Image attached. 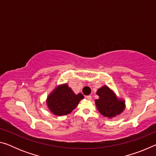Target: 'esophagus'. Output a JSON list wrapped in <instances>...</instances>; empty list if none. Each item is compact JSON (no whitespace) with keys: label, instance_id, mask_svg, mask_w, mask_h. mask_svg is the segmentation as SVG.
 <instances>
[{"label":"esophagus","instance_id":"esophagus-1","mask_svg":"<svg viewBox=\"0 0 156 156\" xmlns=\"http://www.w3.org/2000/svg\"><path fill=\"white\" fill-rule=\"evenodd\" d=\"M85 98L87 100H91V99H92V97H91V96H85Z\"/></svg>","mask_w":156,"mask_h":156}]
</instances>
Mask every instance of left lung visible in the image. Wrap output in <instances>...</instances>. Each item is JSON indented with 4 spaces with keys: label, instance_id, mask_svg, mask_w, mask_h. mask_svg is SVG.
<instances>
[{
    "label": "left lung",
    "instance_id": "8db88e82",
    "mask_svg": "<svg viewBox=\"0 0 156 156\" xmlns=\"http://www.w3.org/2000/svg\"><path fill=\"white\" fill-rule=\"evenodd\" d=\"M99 99L95 100L98 110L105 117L112 118L122 113L125 108V101L118 99L112 89L103 86L96 92Z\"/></svg>",
    "mask_w": 156,
    "mask_h": 156
}]
</instances>
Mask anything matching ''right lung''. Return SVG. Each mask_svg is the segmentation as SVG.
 <instances>
[{"label":"right lung","mask_w":156,"mask_h":156,"mask_svg":"<svg viewBox=\"0 0 156 156\" xmlns=\"http://www.w3.org/2000/svg\"><path fill=\"white\" fill-rule=\"evenodd\" d=\"M84 98L83 95L75 94L68 84L58 86L47 98L49 109L56 115H65L71 113Z\"/></svg>","instance_id":"right-lung-1"}]
</instances>
